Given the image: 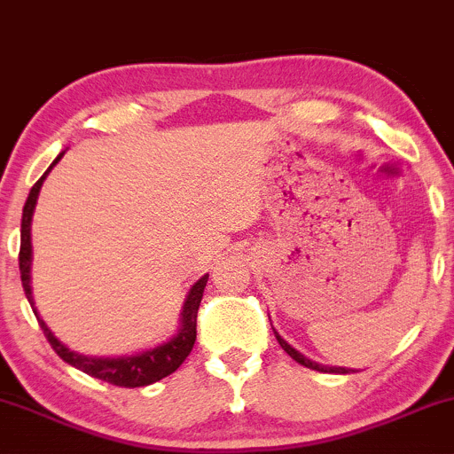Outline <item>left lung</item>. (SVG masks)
Returning <instances> with one entry per match:
<instances>
[{"instance_id": "8db88e82", "label": "left lung", "mask_w": 454, "mask_h": 454, "mask_svg": "<svg viewBox=\"0 0 454 454\" xmlns=\"http://www.w3.org/2000/svg\"><path fill=\"white\" fill-rule=\"evenodd\" d=\"M275 337H278L279 346L284 348V350L288 352L290 356H293L296 363L305 364L307 369H316V372H325V373H350V372H352V369H346V367H325V364H317V363H314V361H309V358L303 356V354H301L299 350H294V348L290 346V343H286L284 340H281V337L278 335V331H275Z\"/></svg>"}]
</instances>
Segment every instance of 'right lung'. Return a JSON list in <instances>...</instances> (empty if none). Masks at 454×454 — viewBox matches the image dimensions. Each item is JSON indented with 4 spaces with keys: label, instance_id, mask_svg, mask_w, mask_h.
<instances>
[{
    "label": "right lung",
    "instance_id": "1",
    "mask_svg": "<svg viewBox=\"0 0 454 454\" xmlns=\"http://www.w3.org/2000/svg\"><path fill=\"white\" fill-rule=\"evenodd\" d=\"M66 151H61L57 155L53 164L49 166V170L35 181V185L31 187L27 200H25L23 207V220H20V252H19V269H20V281H23L25 296H27L31 309H34L35 317H38V325L44 331V337L49 340L57 356L64 358L67 364L81 369L87 376L102 380V382L114 384V387L123 388H138V387H149V384L160 382L161 378L170 376V373L176 372L181 367V363L185 361L187 354L192 352L196 341V316L198 307H200L202 293H205V286L209 275L200 278L187 293V299L184 303V311H181V326L176 331L175 337H170L168 341L161 343L158 348H151V350H145L140 354H132V356H119V358H93L85 356V354L72 352L70 348L64 346L57 337L51 333V328L46 326V322L38 316V309L34 307V296H31V217H34L35 202H38L40 187H43V181L46 175L51 173V168L64 158Z\"/></svg>",
    "mask_w": 454,
    "mask_h": 454
}]
</instances>
